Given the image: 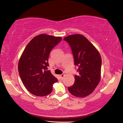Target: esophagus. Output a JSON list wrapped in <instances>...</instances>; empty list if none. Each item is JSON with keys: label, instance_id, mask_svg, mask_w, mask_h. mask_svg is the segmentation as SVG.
I'll return each instance as SVG.
<instances>
[{"label": "esophagus", "instance_id": "1", "mask_svg": "<svg viewBox=\"0 0 123 123\" xmlns=\"http://www.w3.org/2000/svg\"><path fill=\"white\" fill-rule=\"evenodd\" d=\"M64 75H65L64 74H61V75H59V78H60V79H62V78H63V77L64 76Z\"/></svg>", "mask_w": 123, "mask_h": 123}]
</instances>
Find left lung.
<instances>
[{
  "label": "left lung",
  "mask_w": 123,
  "mask_h": 123,
  "mask_svg": "<svg viewBox=\"0 0 123 123\" xmlns=\"http://www.w3.org/2000/svg\"><path fill=\"white\" fill-rule=\"evenodd\" d=\"M71 48L74 64L79 67L75 82L68 87L69 92L77 97H85L93 92L101 79V58L99 51L86 37L73 34L64 38Z\"/></svg>",
  "instance_id": "1"
}]
</instances>
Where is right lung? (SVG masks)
I'll return each instance as SVG.
<instances>
[{
	"instance_id": "right-lung-1",
	"label": "right lung",
	"mask_w": 123,
	"mask_h": 123,
	"mask_svg": "<svg viewBox=\"0 0 123 123\" xmlns=\"http://www.w3.org/2000/svg\"><path fill=\"white\" fill-rule=\"evenodd\" d=\"M59 37L42 34L27 44L18 64L20 77L25 87L36 96H46L52 91V85L58 80L48 70L51 49L61 41Z\"/></svg>"
}]
</instances>
